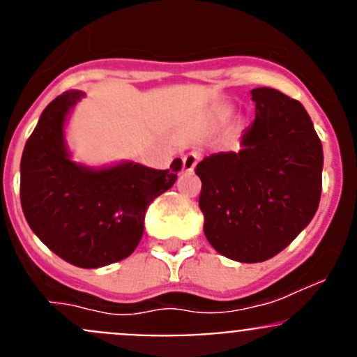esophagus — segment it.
Listing matches in <instances>:
<instances>
[{"instance_id": "obj_1", "label": "esophagus", "mask_w": 357, "mask_h": 357, "mask_svg": "<svg viewBox=\"0 0 357 357\" xmlns=\"http://www.w3.org/2000/svg\"><path fill=\"white\" fill-rule=\"evenodd\" d=\"M199 158H200L199 152H190L183 157V171H185V174H192V172L195 171Z\"/></svg>"}]
</instances>
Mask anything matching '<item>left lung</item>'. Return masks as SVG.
Segmentation results:
<instances>
[{
  "label": "left lung",
  "mask_w": 357,
  "mask_h": 357,
  "mask_svg": "<svg viewBox=\"0 0 357 357\" xmlns=\"http://www.w3.org/2000/svg\"><path fill=\"white\" fill-rule=\"evenodd\" d=\"M255 121L238 152L197 164L204 233L238 262H262L289 247L314 218L321 197L323 146L301 102L273 88L250 91Z\"/></svg>",
  "instance_id": "1"
}]
</instances>
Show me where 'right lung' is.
Here are the masks:
<instances>
[{
  "label": "right lung",
  "mask_w": 357,
  "mask_h": 357,
  "mask_svg": "<svg viewBox=\"0 0 357 357\" xmlns=\"http://www.w3.org/2000/svg\"><path fill=\"white\" fill-rule=\"evenodd\" d=\"M84 93L56 96L39 117L20 160V202L32 231L59 257L95 269L135 252L149 205L167 192L181 171H158L132 160L88 167L70 158L66 122Z\"/></svg>",
  "instance_id": "right-lung-1"
}]
</instances>
